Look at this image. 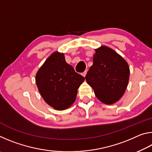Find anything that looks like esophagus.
Segmentation results:
<instances>
[{
  "label": "esophagus",
  "instance_id": "esophagus-1",
  "mask_svg": "<svg viewBox=\"0 0 152 152\" xmlns=\"http://www.w3.org/2000/svg\"><path fill=\"white\" fill-rule=\"evenodd\" d=\"M86 73H87V71L86 70V71H84V72H82V76H83L84 77H85V76H86Z\"/></svg>",
  "mask_w": 152,
  "mask_h": 152
}]
</instances>
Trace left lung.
I'll list each match as a JSON object with an SVG mask.
<instances>
[{"label":"left lung","mask_w":152,"mask_h":152,"mask_svg":"<svg viewBox=\"0 0 152 152\" xmlns=\"http://www.w3.org/2000/svg\"><path fill=\"white\" fill-rule=\"evenodd\" d=\"M129 74V66L125 59L113 49L102 45L95 49L93 64L85 78L100 101L113 104L124 94Z\"/></svg>","instance_id":"obj_1"}]
</instances>
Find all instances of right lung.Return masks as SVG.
Instances as JSON below:
<instances>
[{
    "mask_svg": "<svg viewBox=\"0 0 152 152\" xmlns=\"http://www.w3.org/2000/svg\"><path fill=\"white\" fill-rule=\"evenodd\" d=\"M65 60L63 53H51L40 67L35 82L41 96L53 109H68L76 101L78 88L84 81Z\"/></svg>",
    "mask_w": 152,
    "mask_h": 152,
    "instance_id": "obj_1",
    "label": "right lung"
}]
</instances>
